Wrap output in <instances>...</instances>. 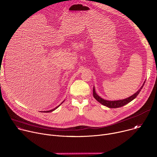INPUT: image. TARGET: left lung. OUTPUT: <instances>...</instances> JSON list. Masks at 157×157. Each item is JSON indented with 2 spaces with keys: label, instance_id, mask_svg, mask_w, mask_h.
I'll list each match as a JSON object with an SVG mask.
<instances>
[{
  "label": "left lung",
  "instance_id": "obj_1",
  "mask_svg": "<svg viewBox=\"0 0 157 157\" xmlns=\"http://www.w3.org/2000/svg\"><path fill=\"white\" fill-rule=\"evenodd\" d=\"M145 82H144L143 85L140 87V88L136 93H135L134 95H132V96H131L129 98H127L126 99L117 100V101H108V100H104L97 95L96 91H95V87H94V86H93V97L95 98L99 103H100L101 104H102L104 106H107L108 108H120V107H122L124 105H126V104L129 103V102H131V101H132L134 99H135L137 97V96L139 95V93L141 91L142 88H143Z\"/></svg>",
  "mask_w": 157,
  "mask_h": 157
}]
</instances>
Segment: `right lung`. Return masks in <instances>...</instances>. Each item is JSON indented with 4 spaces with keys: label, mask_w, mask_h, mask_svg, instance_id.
Returning a JSON list of instances; mask_svg holds the SVG:
<instances>
[{
    "label": "right lung",
    "mask_w": 157,
    "mask_h": 157,
    "mask_svg": "<svg viewBox=\"0 0 157 157\" xmlns=\"http://www.w3.org/2000/svg\"><path fill=\"white\" fill-rule=\"evenodd\" d=\"M64 101H62V103H60V105H61V104H62V103H63V102H64ZM60 105H59V106H57V107H56V108H54V109H51V110H49V111H42V112H44V113H46H46H49V112H52V111H54V110H55V109H57V108H58V107H59V106H60Z\"/></svg>",
    "instance_id": "add662e5"
}]
</instances>
